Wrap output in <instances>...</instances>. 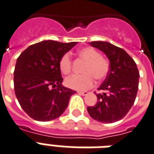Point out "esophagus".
Returning <instances> with one entry per match:
<instances>
[{
	"mask_svg": "<svg viewBox=\"0 0 154 154\" xmlns=\"http://www.w3.org/2000/svg\"><path fill=\"white\" fill-rule=\"evenodd\" d=\"M78 93H79V94H80V95H83V96H86V95L88 94V92H86V91H84V92H83V91H79Z\"/></svg>",
	"mask_w": 154,
	"mask_h": 154,
	"instance_id": "obj_1",
	"label": "esophagus"
}]
</instances>
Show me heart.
<instances>
[{
	"mask_svg": "<svg viewBox=\"0 0 154 154\" xmlns=\"http://www.w3.org/2000/svg\"><path fill=\"white\" fill-rule=\"evenodd\" d=\"M78 55L86 61L83 75H74L68 77L65 84L71 89L84 91L93 86L94 78L102 80L108 75L109 64L106 58L100 57V53L92 47H85L78 51ZM59 69L63 75L71 71V59L69 54H63L59 61Z\"/></svg>",
	"mask_w": 154,
	"mask_h": 154,
	"instance_id": "b5f03b06",
	"label": "heart"
}]
</instances>
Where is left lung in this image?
Returning a JSON list of instances; mask_svg holds the SVG:
<instances>
[{"label":"left lung","instance_id":"obj_1","mask_svg":"<svg viewBox=\"0 0 154 154\" xmlns=\"http://www.w3.org/2000/svg\"><path fill=\"white\" fill-rule=\"evenodd\" d=\"M89 45L103 52L109 61V70L97 94V102L88 107L90 117L111 123L122 119L132 107L138 91L140 74L136 62L125 50L106 41Z\"/></svg>","mask_w":154,"mask_h":154}]
</instances>
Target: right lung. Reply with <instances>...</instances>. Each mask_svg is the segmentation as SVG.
Wrapping results in <instances>:
<instances>
[{
    "label": "right lung",
    "instance_id": "right-lung-1",
    "mask_svg": "<svg viewBox=\"0 0 154 154\" xmlns=\"http://www.w3.org/2000/svg\"><path fill=\"white\" fill-rule=\"evenodd\" d=\"M77 42L44 40L30 45L20 54L14 72L16 97L33 119L50 121L66 109L76 93L62 84L59 61Z\"/></svg>",
    "mask_w": 154,
    "mask_h": 154
}]
</instances>
